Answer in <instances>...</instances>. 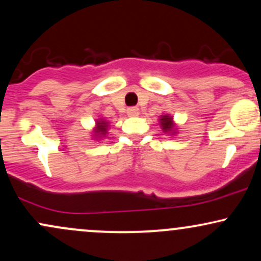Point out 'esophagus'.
I'll return each instance as SVG.
<instances>
[{
    "mask_svg": "<svg viewBox=\"0 0 261 261\" xmlns=\"http://www.w3.org/2000/svg\"><path fill=\"white\" fill-rule=\"evenodd\" d=\"M126 113H127L128 116H137L140 114V110H139V108L131 107V108H127Z\"/></svg>",
    "mask_w": 261,
    "mask_h": 261,
    "instance_id": "obj_1",
    "label": "esophagus"
}]
</instances>
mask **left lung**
Returning a JSON list of instances; mask_svg holds the SVG:
<instances>
[{
  "mask_svg": "<svg viewBox=\"0 0 261 261\" xmlns=\"http://www.w3.org/2000/svg\"><path fill=\"white\" fill-rule=\"evenodd\" d=\"M160 124L162 126V130L164 131V133H169V134H175V124L174 121H173V116H170L167 114V115H162L161 119H160Z\"/></svg>",
  "mask_w": 261,
  "mask_h": 261,
  "instance_id": "obj_1",
  "label": "left lung"
}]
</instances>
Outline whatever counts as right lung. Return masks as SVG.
Here are the masks:
<instances>
[{
  "mask_svg": "<svg viewBox=\"0 0 261 261\" xmlns=\"http://www.w3.org/2000/svg\"><path fill=\"white\" fill-rule=\"evenodd\" d=\"M108 128H109V122L103 120V119H99V120L95 121V127L93 130V136L94 139H101L107 135Z\"/></svg>",
  "mask_w": 261,
  "mask_h": 261,
  "instance_id": "1",
  "label": "right lung"
}]
</instances>
